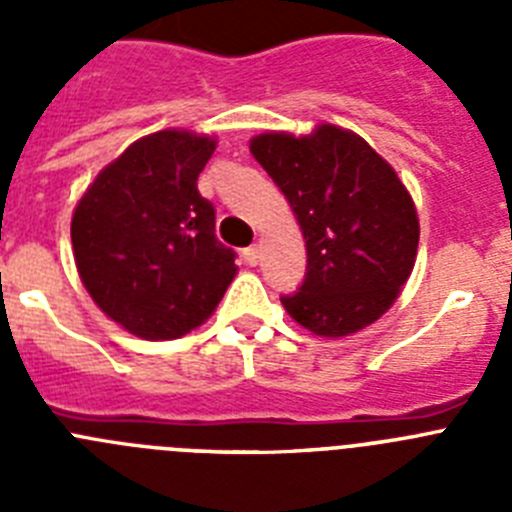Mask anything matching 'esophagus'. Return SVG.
<instances>
[{"instance_id":"34e87169","label":"esophagus","mask_w":512,"mask_h":512,"mask_svg":"<svg viewBox=\"0 0 512 512\" xmlns=\"http://www.w3.org/2000/svg\"><path fill=\"white\" fill-rule=\"evenodd\" d=\"M243 259H246L248 266H256L261 261V248L253 243V246H248L246 251H243Z\"/></svg>"}]
</instances>
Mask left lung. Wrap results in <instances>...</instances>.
I'll return each mask as SVG.
<instances>
[{"label": "left lung", "mask_w": 512, "mask_h": 512, "mask_svg": "<svg viewBox=\"0 0 512 512\" xmlns=\"http://www.w3.org/2000/svg\"><path fill=\"white\" fill-rule=\"evenodd\" d=\"M251 153L292 205L307 271L284 310L315 336L366 328L400 295L418 253V212L405 184L364 138L336 125L264 133Z\"/></svg>", "instance_id": "1"}]
</instances>
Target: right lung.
I'll return each instance as SVG.
<instances>
[{
	"label": "right lung",
	"instance_id": "obj_1",
	"mask_svg": "<svg viewBox=\"0 0 512 512\" xmlns=\"http://www.w3.org/2000/svg\"><path fill=\"white\" fill-rule=\"evenodd\" d=\"M215 140L161 130L125 148L84 192L71 220L79 277L99 310L148 341L205 323L235 277L197 176Z\"/></svg>",
	"mask_w": 512,
	"mask_h": 512
}]
</instances>
